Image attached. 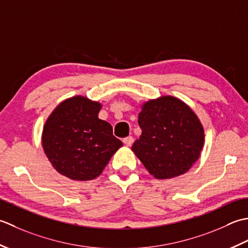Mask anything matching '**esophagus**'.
<instances>
[{"mask_svg": "<svg viewBox=\"0 0 248 248\" xmlns=\"http://www.w3.org/2000/svg\"><path fill=\"white\" fill-rule=\"evenodd\" d=\"M123 142H124V144L125 145H127V146H130L131 144L134 143V138L131 137V136H129V137H126V138H124V140H123Z\"/></svg>", "mask_w": 248, "mask_h": 248, "instance_id": "obj_1", "label": "esophagus"}]
</instances>
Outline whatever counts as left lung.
Listing matches in <instances>:
<instances>
[{
  "mask_svg": "<svg viewBox=\"0 0 248 248\" xmlns=\"http://www.w3.org/2000/svg\"><path fill=\"white\" fill-rule=\"evenodd\" d=\"M142 129L131 151L155 179L184 174L193 167L204 145V128L187 104L166 95L141 105Z\"/></svg>",
  "mask_w": 248,
  "mask_h": 248,
  "instance_id": "obj_1",
  "label": "left lung"
}]
</instances>
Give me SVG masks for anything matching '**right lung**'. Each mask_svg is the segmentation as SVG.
Wrapping results in <instances>:
<instances>
[{
	"mask_svg": "<svg viewBox=\"0 0 248 248\" xmlns=\"http://www.w3.org/2000/svg\"><path fill=\"white\" fill-rule=\"evenodd\" d=\"M103 105L77 95L60 103L46 120L44 152L53 168L70 180L90 181L102 174L123 145L112 126L98 119Z\"/></svg>",
	"mask_w": 248,
	"mask_h": 248,
	"instance_id": "obj_1",
	"label": "right lung"
}]
</instances>
